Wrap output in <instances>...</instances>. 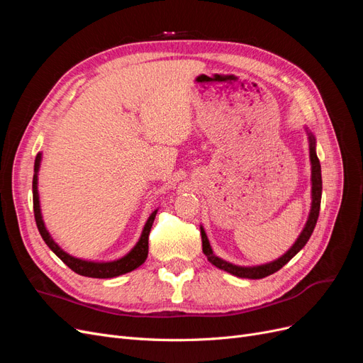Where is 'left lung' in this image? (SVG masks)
<instances>
[{"mask_svg": "<svg viewBox=\"0 0 363 363\" xmlns=\"http://www.w3.org/2000/svg\"><path fill=\"white\" fill-rule=\"evenodd\" d=\"M306 131H307V136H309V155H311V164H312V206H311V213H309V218H307V223L303 228V232L300 233L298 238H296L294 245L286 252H284L281 257H279L277 260H272L269 263H265V265L238 267V265H233V263L225 262L221 257H218V256L213 255L211 242H208L204 228L200 227L201 240H203V252L206 255L207 260L212 263V265H215L219 269L233 274V276L240 277V279H263V277L271 276V274H274V272H277L280 268H283L296 255V252H298L307 244V240H309V238L313 233V228H315L316 221H318V215H320L321 194H323V179H321L320 159H318V156H316L315 136L307 128H306Z\"/></svg>", "mask_w": 363, "mask_h": 363, "instance_id": "left-lung-1", "label": "left lung"}]
</instances>
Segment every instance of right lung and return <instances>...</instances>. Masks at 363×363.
Returning a JSON list of instances; mask_svg holds the SVG:
<instances>
[{
    "mask_svg": "<svg viewBox=\"0 0 363 363\" xmlns=\"http://www.w3.org/2000/svg\"><path fill=\"white\" fill-rule=\"evenodd\" d=\"M40 160H42V152H39V155L36 156V160H35V175H33V208H35V219H36V225H38L39 233H40L42 239L45 240V244L51 248L54 255H56L63 263H67V265L74 272L80 274V276H84V277H92V279H113V277L123 276V274H127L130 271L139 268L148 256V236L151 232L152 223H155L157 208L147 219L145 227H144V230H142V235L136 242V245L131 248L124 257H121L113 262H91V260H83L79 257H74V256L68 255L67 251H63L56 242H54V239L48 233L45 223H43V219H42L39 192H38V172H39V167H40Z\"/></svg>",
    "mask_w": 363,
    "mask_h": 363,
    "instance_id": "right-lung-1",
    "label": "right lung"
}]
</instances>
